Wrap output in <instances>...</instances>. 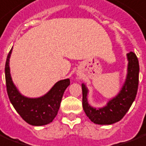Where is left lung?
<instances>
[{
	"label": "left lung",
	"instance_id": "1",
	"mask_svg": "<svg viewBox=\"0 0 146 146\" xmlns=\"http://www.w3.org/2000/svg\"><path fill=\"white\" fill-rule=\"evenodd\" d=\"M127 73L125 82L115 96L110 99L103 107H93L88 102L89 90L82 83L83 108L89 119L98 125H111L123 118L131 107L137 94L139 65L136 55L133 52L126 54Z\"/></svg>",
	"mask_w": 146,
	"mask_h": 146
}]
</instances>
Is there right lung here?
<instances>
[{
	"mask_svg": "<svg viewBox=\"0 0 146 146\" xmlns=\"http://www.w3.org/2000/svg\"><path fill=\"white\" fill-rule=\"evenodd\" d=\"M12 49L7 55L5 64L7 91L11 104L22 119L30 125L35 126L47 125L57 115L64 91L70 84V79L56 82L42 96L36 98L25 96L18 90L11 77L10 58Z\"/></svg>",
	"mask_w": 146,
	"mask_h": 146,
	"instance_id": "right-lung-1",
	"label": "right lung"
}]
</instances>
